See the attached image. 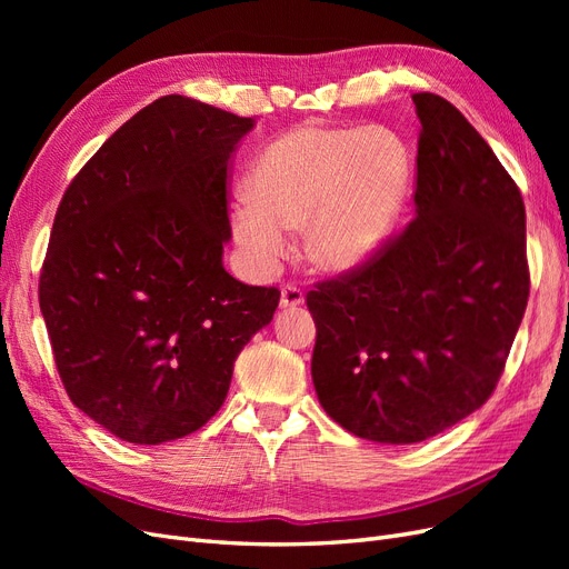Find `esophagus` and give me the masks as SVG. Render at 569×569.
Returning a JSON list of instances; mask_svg holds the SVG:
<instances>
[{
	"mask_svg": "<svg viewBox=\"0 0 569 569\" xmlns=\"http://www.w3.org/2000/svg\"><path fill=\"white\" fill-rule=\"evenodd\" d=\"M303 303V291L297 284H284L280 295V306L291 311V308H299Z\"/></svg>",
	"mask_w": 569,
	"mask_h": 569,
	"instance_id": "1",
	"label": "esophagus"
}]
</instances>
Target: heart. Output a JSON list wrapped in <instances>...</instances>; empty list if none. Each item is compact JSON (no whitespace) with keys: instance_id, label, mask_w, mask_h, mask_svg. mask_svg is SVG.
I'll list each match as a JSON object with an SVG mask.
<instances>
[{"instance_id":"heart-1","label":"heart","mask_w":569,"mask_h":569,"mask_svg":"<svg viewBox=\"0 0 569 569\" xmlns=\"http://www.w3.org/2000/svg\"><path fill=\"white\" fill-rule=\"evenodd\" d=\"M412 161L389 128L297 126L272 140L251 170V194L232 206V230L272 268L303 230L308 261L330 274L366 268L382 251L408 194Z\"/></svg>"}]
</instances>
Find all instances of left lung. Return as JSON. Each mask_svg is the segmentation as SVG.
<instances>
[{"label":"left lung","mask_w":569,"mask_h":569,"mask_svg":"<svg viewBox=\"0 0 569 569\" xmlns=\"http://www.w3.org/2000/svg\"><path fill=\"white\" fill-rule=\"evenodd\" d=\"M412 101L416 218L366 268L306 299L318 401L377 443L425 441L481 408L529 297L518 184L451 101Z\"/></svg>","instance_id":"obj_1"}]
</instances>
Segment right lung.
I'll use <instances>...</instances> for the list:
<instances>
[{
	"label": "right lung",
	"mask_w": 569,
	"mask_h": 569,
	"mask_svg": "<svg viewBox=\"0 0 569 569\" xmlns=\"http://www.w3.org/2000/svg\"><path fill=\"white\" fill-rule=\"evenodd\" d=\"M256 126L168 94L84 163L59 203L40 311L71 401L130 443L209 422L234 358L270 325L280 291L222 266L228 166Z\"/></svg>",
	"instance_id": "obj_1"
}]
</instances>
